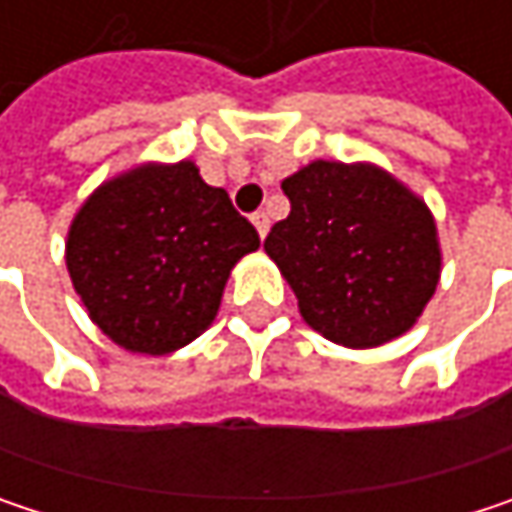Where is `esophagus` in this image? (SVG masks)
Here are the masks:
<instances>
[{
  "mask_svg": "<svg viewBox=\"0 0 512 512\" xmlns=\"http://www.w3.org/2000/svg\"><path fill=\"white\" fill-rule=\"evenodd\" d=\"M252 225H255L260 237H266V234H269V216H266L263 210H257L255 216H252Z\"/></svg>",
  "mask_w": 512,
  "mask_h": 512,
  "instance_id": "esophagus-1",
  "label": "esophagus"
}]
</instances>
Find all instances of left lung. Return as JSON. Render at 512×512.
Here are the masks:
<instances>
[{
  "instance_id": "left-lung-1",
  "label": "left lung",
  "mask_w": 512,
  "mask_h": 512,
  "mask_svg": "<svg viewBox=\"0 0 512 512\" xmlns=\"http://www.w3.org/2000/svg\"><path fill=\"white\" fill-rule=\"evenodd\" d=\"M290 216L263 249L323 338L367 350L409 332L433 299L442 249L433 213L370 162L314 159L281 183Z\"/></svg>"
}]
</instances>
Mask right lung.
Masks as SVG:
<instances>
[{
	"label": "right lung",
	"mask_w": 512,
	"mask_h": 512,
	"mask_svg": "<svg viewBox=\"0 0 512 512\" xmlns=\"http://www.w3.org/2000/svg\"><path fill=\"white\" fill-rule=\"evenodd\" d=\"M260 246L195 162L130 168L79 207L64 260L88 317L130 353L168 356L213 320L234 263Z\"/></svg>",
	"instance_id": "obj_1"
}]
</instances>
